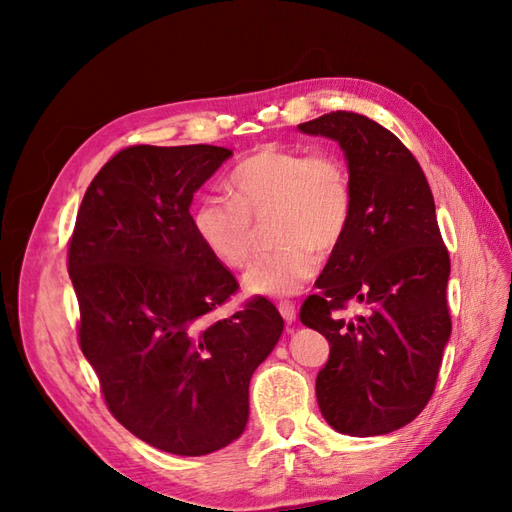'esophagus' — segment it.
Here are the masks:
<instances>
[{"mask_svg":"<svg viewBox=\"0 0 512 512\" xmlns=\"http://www.w3.org/2000/svg\"><path fill=\"white\" fill-rule=\"evenodd\" d=\"M276 306H279V313L283 315V319L287 321V324H291V321H296V306H294V302L281 300Z\"/></svg>","mask_w":512,"mask_h":512,"instance_id":"esophagus-1","label":"esophagus"}]
</instances>
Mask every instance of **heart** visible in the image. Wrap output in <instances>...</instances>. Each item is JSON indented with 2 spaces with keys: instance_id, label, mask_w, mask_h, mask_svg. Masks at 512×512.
Listing matches in <instances>:
<instances>
[{
  "instance_id": "heart-1",
  "label": "heart",
  "mask_w": 512,
  "mask_h": 512,
  "mask_svg": "<svg viewBox=\"0 0 512 512\" xmlns=\"http://www.w3.org/2000/svg\"><path fill=\"white\" fill-rule=\"evenodd\" d=\"M229 197H203L193 229L208 253L227 268H244L255 251V221L272 214L270 236L279 244L244 276L255 296H294L309 283L319 255L337 251L354 214V186L337 154L266 143L233 167Z\"/></svg>"
}]
</instances>
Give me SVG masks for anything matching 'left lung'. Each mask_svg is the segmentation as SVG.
<instances>
[{
	"label": "left lung",
	"instance_id": "1",
	"mask_svg": "<svg viewBox=\"0 0 512 512\" xmlns=\"http://www.w3.org/2000/svg\"><path fill=\"white\" fill-rule=\"evenodd\" d=\"M298 128L339 141L354 186L352 225L300 306L330 343L317 403L339 433L384 435L425 410L452 328L433 193L414 154L367 115L330 111ZM354 299L370 311L345 320Z\"/></svg>",
	"mask_w": 512,
	"mask_h": 512
}]
</instances>
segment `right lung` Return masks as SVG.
<instances>
[{
	"label": "right lung",
	"instance_id": "obj_1",
	"mask_svg": "<svg viewBox=\"0 0 512 512\" xmlns=\"http://www.w3.org/2000/svg\"><path fill=\"white\" fill-rule=\"evenodd\" d=\"M229 156L203 143L120 150L87 186L68 240L79 347L109 412L171 455L238 440L248 384L285 326L264 296L214 315L240 285L199 242L188 208Z\"/></svg>",
	"mask_w": 512,
	"mask_h": 512
}]
</instances>
